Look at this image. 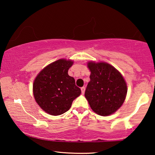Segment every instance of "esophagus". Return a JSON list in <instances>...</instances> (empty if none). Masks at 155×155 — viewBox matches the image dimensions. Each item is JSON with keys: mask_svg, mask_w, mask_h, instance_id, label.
I'll return each mask as SVG.
<instances>
[{"mask_svg": "<svg viewBox=\"0 0 155 155\" xmlns=\"http://www.w3.org/2000/svg\"><path fill=\"white\" fill-rule=\"evenodd\" d=\"M84 91H85V87H82L81 88V92H82V94H84Z\"/></svg>", "mask_w": 155, "mask_h": 155, "instance_id": "1", "label": "esophagus"}]
</instances>
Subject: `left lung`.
I'll list each match as a JSON object with an SVG mask.
<instances>
[{
    "mask_svg": "<svg viewBox=\"0 0 155 155\" xmlns=\"http://www.w3.org/2000/svg\"><path fill=\"white\" fill-rule=\"evenodd\" d=\"M87 67L91 73L85 98L98 115H111L126 99L128 91L126 80L117 69L106 62L89 61Z\"/></svg>",
    "mask_w": 155,
    "mask_h": 155,
    "instance_id": "1",
    "label": "left lung"
}]
</instances>
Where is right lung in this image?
I'll use <instances>...</instances> for the list:
<instances>
[{
    "label": "right lung",
    "mask_w": 155,
    "mask_h": 155,
    "mask_svg": "<svg viewBox=\"0 0 155 155\" xmlns=\"http://www.w3.org/2000/svg\"><path fill=\"white\" fill-rule=\"evenodd\" d=\"M73 64L72 60L59 59L46 65L34 80L36 102L50 115H61L68 111L74 99L81 94L75 79L68 73Z\"/></svg>",
    "instance_id": "right-lung-1"
}]
</instances>
